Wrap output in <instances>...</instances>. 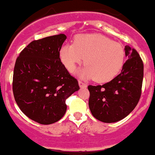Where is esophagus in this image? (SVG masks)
Returning a JSON list of instances; mask_svg holds the SVG:
<instances>
[{
  "label": "esophagus",
  "instance_id": "obj_1",
  "mask_svg": "<svg viewBox=\"0 0 155 155\" xmlns=\"http://www.w3.org/2000/svg\"><path fill=\"white\" fill-rule=\"evenodd\" d=\"M78 84H79V86H80V87H81V88H86V87H87V84H86L85 83L82 82V81H78Z\"/></svg>",
  "mask_w": 155,
  "mask_h": 155
}]
</instances>
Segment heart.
I'll list each match as a JSON object with an SVG mask.
<instances>
[{"label": "heart", "instance_id": "1", "mask_svg": "<svg viewBox=\"0 0 155 155\" xmlns=\"http://www.w3.org/2000/svg\"><path fill=\"white\" fill-rule=\"evenodd\" d=\"M62 64L73 72L84 59L85 66L80 71L83 78H94L98 83L111 81L118 74L124 62L125 52L119 43L99 34L78 35L73 44L62 46L59 51Z\"/></svg>", "mask_w": 155, "mask_h": 155}]
</instances>
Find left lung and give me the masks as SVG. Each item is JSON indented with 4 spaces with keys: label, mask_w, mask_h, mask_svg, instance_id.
I'll return each mask as SVG.
<instances>
[{
    "label": "left lung",
    "mask_w": 155,
    "mask_h": 155,
    "mask_svg": "<svg viewBox=\"0 0 155 155\" xmlns=\"http://www.w3.org/2000/svg\"><path fill=\"white\" fill-rule=\"evenodd\" d=\"M124 51L128 59L117 77L103 85L88 86L90 111L104 123H114L126 117L140 99L143 62L135 49L127 45Z\"/></svg>",
    "instance_id": "1"
}]
</instances>
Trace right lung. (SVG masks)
Wrapping results in <instances>:
<instances>
[{"label": "right lung", "instance_id": "1", "mask_svg": "<svg viewBox=\"0 0 155 155\" xmlns=\"http://www.w3.org/2000/svg\"><path fill=\"white\" fill-rule=\"evenodd\" d=\"M66 35L59 34L31 42L16 61L13 91L21 111L41 124L60 120L65 100L80 89L59 58Z\"/></svg>", "mask_w": 155, "mask_h": 155}]
</instances>
